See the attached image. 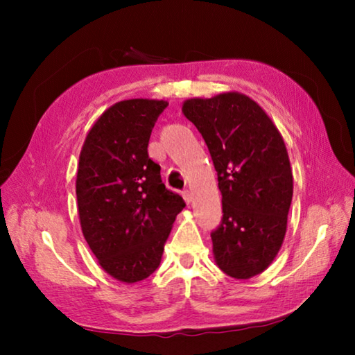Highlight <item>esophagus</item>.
Returning <instances> with one entry per match:
<instances>
[{"label":"esophagus","instance_id":"1","mask_svg":"<svg viewBox=\"0 0 355 355\" xmlns=\"http://www.w3.org/2000/svg\"><path fill=\"white\" fill-rule=\"evenodd\" d=\"M182 196H183V199H184L186 203H191L192 202V192L189 189H184L182 192Z\"/></svg>","mask_w":355,"mask_h":355}]
</instances>
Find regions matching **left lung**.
Masks as SVG:
<instances>
[{"label":"left lung","mask_w":355,"mask_h":355,"mask_svg":"<svg viewBox=\"0 0 355 355\" xmlns=\"http://www.w3.org/2000/svg\"><path fill=\"white\" fill-rule=\"evenodd\" d=\"M183 114L199 130L218 172L222 220L211 233L227 275L250 279L279 254L293 199V172L272 120L248 95L191 98Z\"/></svg>","instance_id":"1"}]
</instances>
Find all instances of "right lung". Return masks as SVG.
I'll use <instances>...</instances> for the list:
<instances>
[{
  "mask_svg": "<svg viewBox=\"0 0 355 355\" xmlns=\"http://www.w3.org/2000/svg\"><path fill=\"white\" fill-rule=\"evenodd\" d=\"M163 100H123L101 114L84 141L76 173L83 235L100 266L135 284L156 271L184 200L161 180L147 147Z\"/></svg>",
  "mask_w": 355,
  "mask_h": 355,
  "instance_id": "obj_1",
  "label": "right lung"
}]
</instances>
